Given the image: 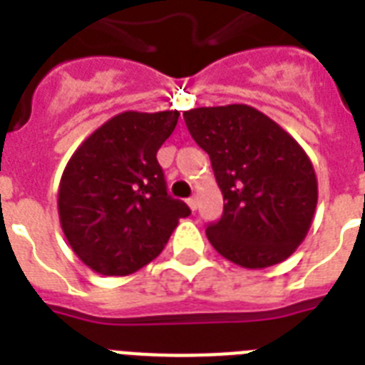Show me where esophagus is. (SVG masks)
I'll list each match as a JSON object with an SVG mask.
<instances>
[{"mask_svg": "<svg viewBox=\"0 0 365 365\" xmlns=\"http://www.w3.org/2000/svg\"><path fill=\"white\" fill-rule=\"evenodd\" d=\"M197 205H199V202H197V199H195V197H191V199H187V206L189 208H191V210H197Z\"/></svg>", "mask_w": 365, "mask_h": 365, "instance_id": "34e87169", "label": "esophagus"}]
</instances>
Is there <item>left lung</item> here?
Instances as JSON below:
<instances>
[{
  "label": "left lung",
  "instance_id": "1",
  "mask_svg": "<svg viewBox=\"0 0 365 365\" xmlns=\"http://www.w3.org/2000/svg\"><path fill=\"white\" fill-rule=\"evenodd\" d=\"M189 134L210 157L223 216L206 237L244 269L282 263L305 240L318 202L309 155L292 134L252 106L183 111Z\"/></svg>",
  "mask_w": 365,
  "mask_h": 365
}]
</instances>
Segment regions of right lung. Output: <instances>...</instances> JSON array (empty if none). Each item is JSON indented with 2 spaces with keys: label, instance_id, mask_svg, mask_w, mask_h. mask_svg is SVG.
Instances as JSON below:
<instances>
[{
  "label": "right lung",
  "instance_id": "add662e5",
  "mask_svg": "<svg viewBox=\"0 0 365 365\" xmlns=\"http://www.w3.org/2000/svg\"><path fill=\"white\" fill-rule=\"evenodd\" d=\"M180 111H123L76 149L58 185V217L79 259L104 277H126L163 252L185 202L168 197L157 151Z\"/></svg>",
  "mask_w": 365,
  "mask_h": 365
}]
</instances>
